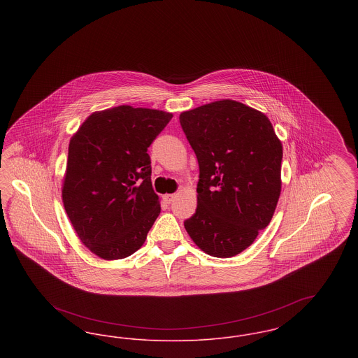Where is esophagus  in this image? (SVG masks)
<instances>
[{
    "instance_id": "1",
    "label": "esophagus",
    "mask_w": 358,
    "mask_h": 358,
    "mask_svg": "<svg viewBox=\"0 0 358 358\" xmlns=\"http://www.w3.org/2000/svg\"><path fill=\"white\" fill-rule=\"evenodd\" d=\"M174 197H176L174 194H165V196H164V201H165L166 204H171L173 200H174Z\"/></svg>"
}]
</instances>
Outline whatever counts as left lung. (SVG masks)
<instances>
[{
    "label": "left lung",
    "instance_id": "obj_1",
    "mask_svg": "<svg viewBox=\"0 0 358 358\" xmlns=\"http://www.w3.org/2000/svg\"><path fill=\"white\" fill-rule=\"evenodd\" d=\"M180 123L200 168L197 209L185 229L208 255H238L273 219L282 143L263 113L231 99L184 111Z\"/></svg>",
    "mask_w": 358,
    "mask_h": 358
}]
</instances>
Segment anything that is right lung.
Here are the masks:
<instances>
[{
  "mask_svg": "<svg viewBox=\"0 0 358 358\" xmlns=\"http://www.w3.org/2000/svg\"><path fill=\"white\" fill-rule=\"evenodd\" d=\"M171 117L123 104L91 114L71 138L63 204L92 254L117 260L145 243L161 212L148 148Z\"/></svg>",
  "mask_w": 358,
  "mask_h": 358,
  "instance_id": "obj_1",
  "label": "right lung"
}]
</instances>
